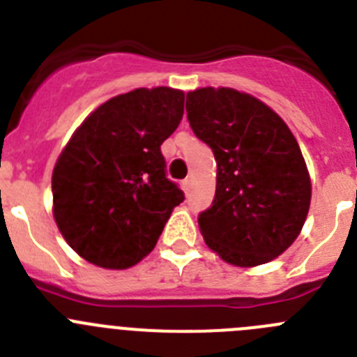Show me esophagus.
I'll list each match as a JSON object with an SVG mask.
<instances>
[{
	"mask_svg": "<svg viewBox=\"0 0 357 357\" xmlns=\"http://www.w3.org/2000/svg\"><path fill=\"white\" fill-rule=\"evenodd\" d=\"M181 186H183V192H185V194H190L192 186H194V178H190V176H188V178H185L183 179Z\"/></svg>",
	"mask_w": 357,
	"mask_h": 357,
	"instance_id": "34e87169",
	"label": "esophagus"
}]
</instances>
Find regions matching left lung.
<instances>
[{
    "label": "left lung",
    "instance_id": "obj_1",
    "mask_svg": "<svg viewBox=\"0 0 357 357\" xmlns=\"http://www.w3.org/2000/svg\"><path fill=\"white\" fill-rule=\"evenodd\" d=\"M186 117L217 160L215 199L197 218L206 245L236 266L278 258L303 229L311 201L290 128L265 102L226 86L188 92Z\"/></svg>",
    "mask_w": 357,
    "mask_h": 357
}]
</instances>
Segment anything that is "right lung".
<instances>
[{
    "instance_id": "obj_1",
    "label": "right lung",
    "mask_w": 357,
    "mask_h": 357,
    "mask_svg": "<svg viewBox=\"0 0 357 357\" xmlns=\"http://www.w3.org/2000/svg\"><path fill=\"white\" fill-rule=\"evenodd\" d=\"M183 105L176 89H137L102 102L70 137L51 179L53 215L83 259L123 271L155 249L185 199L160 151Z\"/></svg>"
}]
</instances>
